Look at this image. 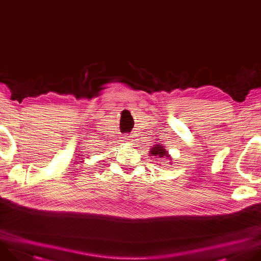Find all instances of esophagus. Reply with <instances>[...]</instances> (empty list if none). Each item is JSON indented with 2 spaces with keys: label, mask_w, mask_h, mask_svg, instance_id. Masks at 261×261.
<instances>
[{
  "label": "esophagus",
  "mask_w": 261,
  "mask_h": 261,
  "mask_svg": "<svg viewBox=\"0 0 261 261\" xmlns=\"http://www.w3.org/2000/svg\"><path fill=\"white\" fill-rule=\"evenodd\" d=\"M124 141H125V142H129V139H127L126 137H124Z\"/></svg>",
  "instance_id": "esophagus-1"
}]
</instances>
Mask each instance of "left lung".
Returning a JSON list of instances; mask_svg holds the SVG:
<instances>
[{
	"label": "left lung",
	"mask_w": 261,
	"mask_h": 261,
	"mask_svg": "<svg viewBox=\"0 0 261 261\" xmlns=\"http://www.w3.org/2000/svg\"><path fill=\"white\" fill-rule=\"evenodd\" d=\"M150 154H151L150 156H153V158H156V159L168 158V152L165 149L164 145H162V144H156V145H154L150 150Z\"/></svg>",
	"instance_id": "8db88e82"
}]
</instances>
